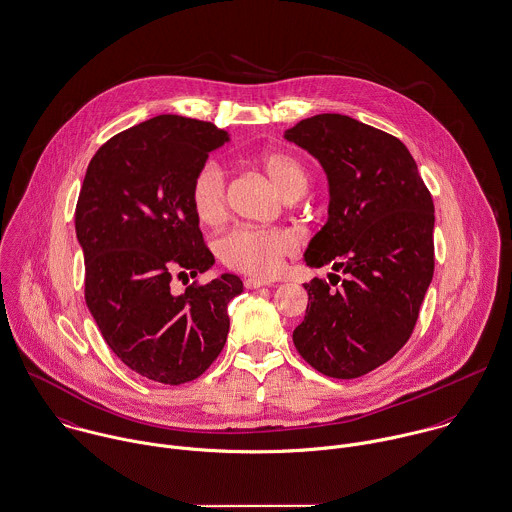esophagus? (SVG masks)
<instances>
[{"instance_id": "obj_1", "label": "esophagus", "mask_w": 512, "mask_h": 512, "mask_svg": "<svg viewBox=\"0 0 512 512\" xmlns=\"http://www.w3.org/2000/svg\"><path fill=\"white\" fill-rule=\"evenodd\" d=\"M243 285H245V289H261V287H267V285H269V281L255 279V277L251 279V277H249V279H245V281H243Z\"/></svg>"}]
</instances>
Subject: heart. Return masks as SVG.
<instances>
[{"label":"heart","mask_w":512,"mask_h":512,"mask_svg":"<svg viewBox=\"0 0 512 512\" xmlns=\"http://www.w3.org/2000/svg\"><path fill=\"white\" fill-rule=\"evenodd\" d=\"M257 164L287 198H295L307 190V168L293 154L263 152L257 156ZM190 200L196 217L205 225H215L225 217L227 176L217 162L207 160L200 166L192 180ZM295 249V237L279 227L239 225L215 243V251L225 267L251 277H271Z\"/></svg>","instance_id":"1"}]
</instances>
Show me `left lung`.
<instances>
[{
	"label": "left lung",
	"mask_w": 512,
	"mask_h": 512,
	"mask_svg": "<svg viewBox=\"0 0 512 512\" xmlns=\"http://www.w3.org/2000/svg\"><path fill=\"white\" fill-rule=\"evenodd\" d=\"M285 138L322 164L328 221L308 243V267L332 265L346 279L330 291L305 285V320L293 342L324 376L352 380L406 344L433 279V200L396 136L344 114H316Z\"/></svg>",
	"instance_id": "obj_1"
}]
</instances>
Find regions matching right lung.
Returning a JSON list of instances; mask_svg holds the SVG:
<instances>
[{
	"label": "right lung",
	"mask_w": 512,
	"mask_h": 512,
	"mask_svg": "<svg viewBox=\"0 0 512 512\" xmlns=\"http://www.w3.org/2000/svg\"><path fill=\"white\" fill-rule=\"evenodd\" d=\"M211 122L154 116L118 132L93 156L75 209L85 255V301L108 348L136 374L170 386L196 380L223 350L237 275L205 273L204 243L190 188L211 150L227 142Z\"/></svg>",
	"instance_id": "obj_1"
}]
</instances>
